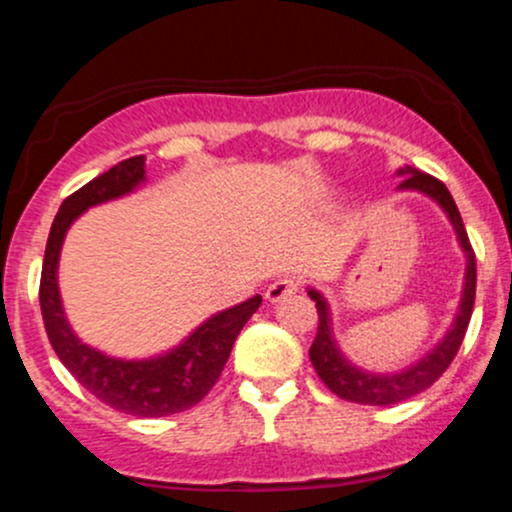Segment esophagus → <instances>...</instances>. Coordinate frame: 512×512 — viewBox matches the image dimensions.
<instances>
[{
	"instance_id": "esophagus-1",
	"label": "esophagus",
	"mask_w": 512,
	"mask_h": 512,
	"mask_svg": "<svg viewBox=\"0 0 512 512\" xmlns=\"http://www.w3.org/2000/svg\"><path fill=\"white\" fill-rule=\"evenodd\" d=\"M298 291V281L291 279V276H284V279H276L269 284L267 293H264V298H267L269 303H281L284 298L293 296V293Z\"/></svg>"
}]
</instances>
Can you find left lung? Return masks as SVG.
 <instances>
[{
  "mask_svg": "<svg viewBox=\"0 0 512 512\" xmlns=\"http://www.w3.org/2000/svg\"><path fill=\"white\" fill-rule=\"evenodd\" d=\"M397 178H402L397 185L399 192H419V195L433 199L443 209V214L448 216L452 231L457 236V243H460V250L464 252V281L460 303H457V313L452 317L450 327L445 330L443 337L438 339V344L433 349H428L421 358H416L414 363H409V366L399 370H387V373L358 366V363H354L344 354L337 337H334L330 303H327V298L315 286H308V296L315 301L317 317H320L315 342L310 346L313 368L322 378V383L330 387L337 397L356 404H373V407H387V404H397L419 395V392L431 387L445 373V368L450 366L457 349H460L464 332H467L469 317H472L474 308V291H477L474 250L469 245L462 216L457 211V204L448 192V187L433 178V175L421 173V170L411 166L399 168Z\"/></svg>",
  "mask_w": 512,
  "mask_h": 512,
  "instance_id": "left-lung-1",
  "label": "left lung"
}]
</instances>
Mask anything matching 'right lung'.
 Here are the masks:
<instances>
[{
    "label": "right lung",
    "mask_w": 512,
    "mask_h": 512,
    "mask_svg": "<svg viewBox=\"0 0 512 512\" xmlns=\"http://www.w3.org/2000/svg\"><path fill=\"white\" fill-rule=\"evenodd\" d=\"M144 182L146 156H134L105 170L103 175L76 190L72 197L64 199L45 245L40 310L52 349L91 395L125 414L156 419V416L178 414L202 402L219 380L240 330L260 308L262 296H252L248 301L219 310L173 349L154 356L120 358L81 342L64 313L60 276H57L64 238L72 223L88 209L132 195Z\"/></svg>",
    "instance_id": "add662e5"
}]
</instances>
